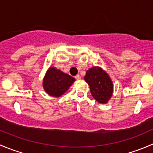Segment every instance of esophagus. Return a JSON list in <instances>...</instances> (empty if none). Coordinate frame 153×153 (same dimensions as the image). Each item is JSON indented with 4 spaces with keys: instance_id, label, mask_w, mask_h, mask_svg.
<instances>
[{
    "instance_id": "1",
    "label": "esophagus",
    "mask_w": 153,
    "mask_h": 153,
    "mask_svg": "<svg viewBox=\"0 0 153 153\" xmlns=\"http://www.w3.org/2000/svg\"><path fill=\"white\" fill-rule=\"evenodd\" d=\"M75 79H76V80H79V79H81V76H80L79 75H75Z\"/></svg>"
}]
</instances>
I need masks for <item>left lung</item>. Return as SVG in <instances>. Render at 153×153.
I'll list each match as a JSON object with an SVG mask.
<instances>
[{"label": "left lung", "mask_w": 153, "mask_h": 153, "mask_svg": "<svg viewBox=\"0 0 153 153\" xmlns=\"http://www.w3.org/2000/svg\"><path fill=\"white\" fill-rule=\"evenodd\" d=\"M84 80L90 88L92 97L101 104H106L111 98L113 86L107 74L99 67H92L86 72Z\"/></svg>", "instance_id": "1"}]
</instances>
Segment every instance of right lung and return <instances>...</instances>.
Returning <instances> with one entry per match:
<instances>
[{
	"label": "right lung",
	"mask_w": 153,
	"mask_h": 153,
	"mask_svg": "<svg viewBox=\"0 0 153 153\" xmlns=\"http://www.w3.org/2000/svg\"><path fill=\"white\" fill-rule=\"evenodd\" d=\"M75 81V78L61 70L51 67L48 69L43 81V86L51 96H61Z\"/></svg>",
	"instance_id": "obj_1"
}]
</instances>
